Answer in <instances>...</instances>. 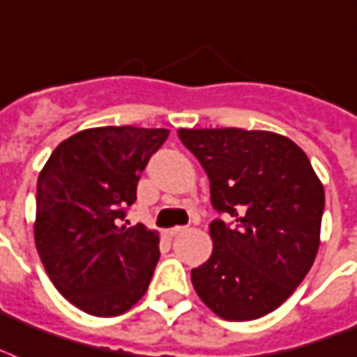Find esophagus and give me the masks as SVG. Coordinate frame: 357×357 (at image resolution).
<instances>
[{"instance_id": "esophagus-1", "label": "esophagus", "mask_w": 357, "mask_h": 357, "mask_svg": "<svg viewBox=\"0 0 357 357\" xmlns=\"http://www.w3.org/2000/svg\"><path fill=\"white\" fill-rule=\"evenodd\" d=\"M183 230H185L183 227H174V228H168L165 234H167V238H174V236H178V234H181Z\"/></svg>"}]
</instances>
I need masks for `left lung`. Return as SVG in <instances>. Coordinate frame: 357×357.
I'll use <instances>...</instances> for the list:
<instances>
[{
	"label": "left lung",
	"instance_id": "8db88e82",
	"mask_svg": "<svg viewBox=\"0 0 357 357\" xmlns=\"http://www.w3.org/2000/svg\"><path fill=\"white\" fill-rule=\"evenodd\" d=\"M206 170L211 206L232 222L209 225L211 257L190 271L204 303L225 320L275 311L305 279L320 245L324 187L290 138L269 130L179 129Z\"/></svg>",
	"mask_w": 357,
	"mask_h": 357
}]
</instances>
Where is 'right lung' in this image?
Returning <instances> with one entry per match:
<instances>
[{"mask_svg":"<svg viewBox=\"0 0 357 357\" xmlns=\"http://www.w3.org/2000/svg\"><path fill=\"white\" fill-rule=\"evenodd\" d=\"M168 129L95 127L54 149L37 179L35 245L58 292L93 317L123 314L159 262V234L121 221Z\"/></svg>","mask_w":357,"mask_h":357,"instance_id":"1","label":"right lung"}]
</instances>
